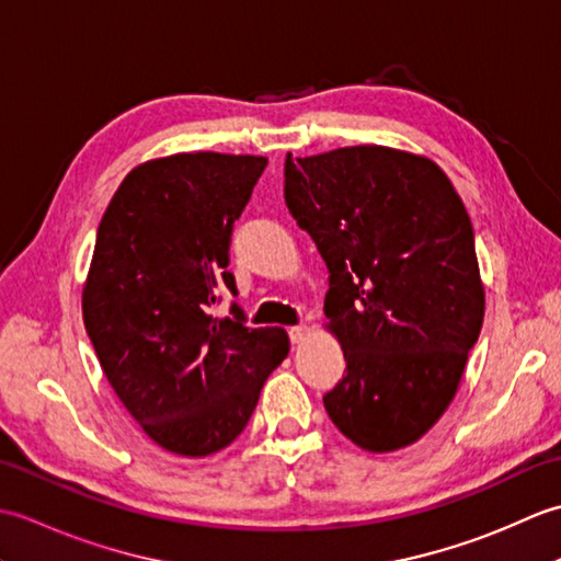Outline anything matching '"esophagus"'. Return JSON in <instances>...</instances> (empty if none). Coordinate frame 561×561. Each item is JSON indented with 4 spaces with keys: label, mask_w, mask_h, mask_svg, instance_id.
<instances>
[{
    "label": "esophagus",
    "mask_w": 561,
    "mask_h": 561,
    "mask_svg": "<svg viewBox=\"0 0 561 561\" xmlns=\"http://www.w3.org/2000/svg\"><path fill=\"white\" fill-rule=\"evenodd\" d=\"M306 332H308L306 325H294V328H289V340H291V344L304 342V340H306Z\"/></svg>",
    "instance_id": "obj_1"
}]
</instances>
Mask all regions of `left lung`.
Returning <instances> with one entry per match:
<instances>
[{"instance_id":"8db88e82","label":"left lung","mask_w":561,"mask_h":561,"mask_svg":"<svg viewBox=\"0 0 561 561\" xmlns=\"http://www.w3.org/2000/svg\"><path fill=\"white\" fill-rule=\"evenodd\" d=\"M284 199L330 272L328 330L344 376L332 424L371 453L420 440L480 337L484 287L456 187L410 151L362 145L284 161Z\"/></svg>"}]
</instances>
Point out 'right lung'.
Listing matches in <instances>:
<instances>
[{"mask_svg":"<svg viewBox=\"0 0 561 561\" xmlns=\"http://www.w3.org/2000/svg\"><path fill=\"white\" fill-rule=\"evenodd\" d=\"M265 157L195 151L137 165L105 209L81 311L115 396L175 456L205 458L243 432L289 354L282 328L214 318L241 217Z\"/></svg>","mask_w":561,"mask_h":561,"instance_id":"obj_1","label":"right lung"}]
</instances>
